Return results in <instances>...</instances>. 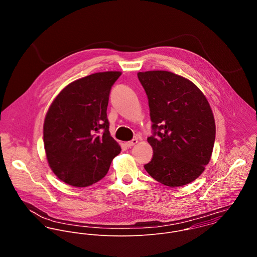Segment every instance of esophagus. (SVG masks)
Instances as JSON below:
<instances>
[{
  "instance_id": "obj_1",
  "label": "esophagus",
  "mask_w": 257,
  "mask_h": 257,
  "mask_svg": "<svg viewBox=\"0 0 257 257\" xmlns=\"http://www.w3.org/2000/svg\"><path fill=\"white\" fill-rule=\"evenodd\" d=\"M138 143H139V141H138L137 139H134V140H132L131 142H127V143H125V146H126L127 147H134V146H136Z\"/></svg>"
}]
</instances>
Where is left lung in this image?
Here are the masks:
<instances>
[{
	"label": "left lung",
	"instance_id": "1",
	"mask_svg": "<svg viewBox=\"0 0 257 257\" xmlns=\"http://www.w3.org/2000/svg\"><path fill=\"white\" fill-rule=\"evenodd\" d=\"M148 99L153 149L145 165L159 183L179 187L193 182L210 162L216 124L210 104L190 80L169 71L139 72Z\"/></svg>",
	"mask_w": 257,
	"mask_h": 257
}]
</instances>
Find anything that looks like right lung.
Wrapping results in <instances>:
<instances>
[{"label":"right lung","mask_w":257,"mask_h":257,"mask_svg":"<svg viewBox=\"0 0 257 257\" xmlns=\"http://www.w3.org/2000/svg\"><path fill=\"white\" fill-rule=\"evenodd\" d=\"M118 71L94 73L67 85L53 100L43 124L48 164L64 183L100 181L121 148L110 137L107 107Z\"/></svg>","instance_id":"obj_1"}]
</instances>
